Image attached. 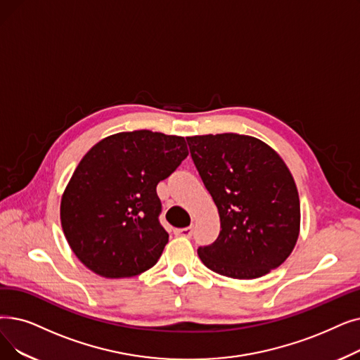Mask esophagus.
Returning <instances> with one entry per match:
<instances>
[{
  "mask_svg": "<svg viewBox=\"0 0 360 360\" xmlns=\"http://www.w3.org/2000/svg\"><path fill=\"white\" fill-rule=\"evenodd\" d=\"M175 233L179 237H184V238H190L193 236V226H186V228H179V229H175Z\"/></svg>",
  "mask_w": 360,
  "mask_h": 360,
  "instance_id": "esophagus-1",
  "label": "esophagus"
}]
</instances>
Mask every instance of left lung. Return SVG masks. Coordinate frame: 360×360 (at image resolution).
Here are the masks:
<instances>
[{"instance_id":"left-lung-1","label":"left lung","mask_w":360,"mask_h":360,"mask_svg":"<svg viewBox=\"0 0 360 360\" xmlns=\"http://www.w3.org/2000/svg\"><path fill=\"white\" fill-rule=\"evenodd\" d=\"M221 219L217 240L198 248L206 266L255 279L283 264L300 233V198L290 169L262 139L240 134L186 136Z\"/></svg>"}]
</instances>
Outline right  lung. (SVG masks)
I'll use <instances>...</instances> for the list:
<instances>
[{"label": "right lung", "mask_w": 360, "mask_h": 360, "mask_svg": "<svg viewBox=\"0 0 360 360\" xmlns=\"http://www.w3.org/2000/svg\"><path fill=\"white\" fill-rule=\"evenodd\" d=\"M188 155L184 136L151 131L103 138L61 195L60 221L75 256L103 278L143 274L169 241L155 186Z\"/></svg>", "instance_id": "add662e5"}]
</instances>
